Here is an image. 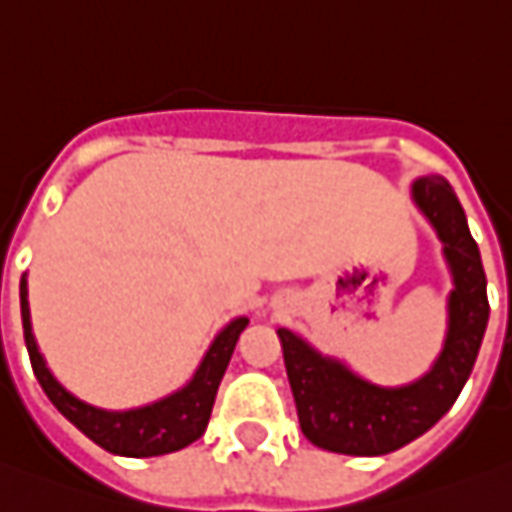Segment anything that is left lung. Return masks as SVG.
<instances>
[{
	"label": "left lung",
	"mask_w": 512,
	"mask_h": 512,
	"mask_svg": "<svg viewBox=\"0 0 512 512\" xmlns=\"http://www.w3.org/2000/svg\"><path fill=\"white\" fill-rule=\"evenodd\" d=\"M412 197L443 239L454 276L443 354L421 382L387 390L362 382L340 362L320 357L292 331L278 329L301 432L320 449L376 457L407 446L451 410L477 362L491 306L465 211L440 175L412 183Z\"/></svg>",
	"instance_id": "left-lung-1"
}]
</instances>
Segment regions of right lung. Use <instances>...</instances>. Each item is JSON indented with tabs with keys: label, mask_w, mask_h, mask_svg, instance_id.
Wrapping results in <instances>:
<instances>
[{
	"label": "right lung",
	"mask_w": 512,
	"mask_h": 512,
	"mask_svg": "<svg viewBox=\"0 0 512 512\" xmlns=\"http://www.w3.org/2000/svg\"><path fill=\"white\" fill-rule=\"evenodd\" d=\"M21 326H24V343L30 354V365L38 384L44 387L47 398L58 407L63 418H69L86 438H91L97 446H102L111 454L122 457H155V454H169L178 451L189 443H195L206 426H209L211 407L217 398V387L222 382V373L231 362L236 340L245 331L248 320L239 317L228 329L217 334V340L211 343L209 354L203 359V365L197 368L195 379L178 390L175 396L164 398L158 404L142 407V410L128 412H105L97 407H88L80 398L66 393L61 384L55 382V376L49 373L44 359L38 354V345L33 340L30 329V309H27V284L21 278Z\"/></svg>",
	"instance_id": "obj_1"
}]
</instances>
